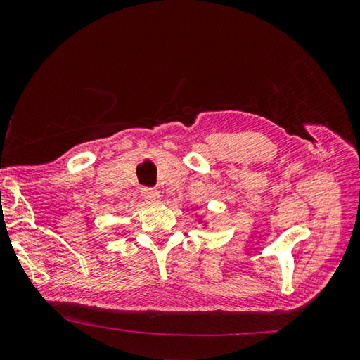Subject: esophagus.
Wrapping results in <instances>:
<instances>
[{
	"instance_id": "1",
	"label": "esophagus",
	"mask_w": 360,
	"mask_h": 360,
	"mask_svg": "<svg viewBox=\"0 0 360 360\" xmlns=\"http://www.w3.org/2000/svg\"><path fill=\"white\" fill-rule=\"evenodd\" d=\"M141 197L146 202H159L160 200V193L159 191H155V188H143L141 191Z\"/></svg>"
}]
</instances>
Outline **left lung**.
Here are the masks:
<instances>
[{
	"mask_svg": "<svg viewBox=\"0 0 360 360\" xmlns=\"http://www.w3.org/2000/svg\"><path fill=\"white\" fill-rule=\"evenodd\" d=\"M200 221H202V220L200 219ZM202 226H206V221H202Z\"/></svg>",
	"mask_w": 360,
	"mask_h": 360,
	"instance_id": "obj_1",
	"label": "left lung"
}]
</instances>
